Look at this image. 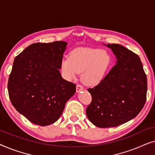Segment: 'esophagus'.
<instances>
[{
	"label": "esophagus",
	"mask_w": 155,
	"mask_h": 155,
	"mask_svg": "<svg viewBox=\"0 0 155 155\" xmlns=\"http://www.w3.org/2000/svg\"><path fill=\"white\" fill-rule=\"evenodd\" d=\"M82 90H84L83 87H82L81 84H77V86H76V92H80Z\"/></svg>",
	"instance_id": "34e87169"
}]
</instances>
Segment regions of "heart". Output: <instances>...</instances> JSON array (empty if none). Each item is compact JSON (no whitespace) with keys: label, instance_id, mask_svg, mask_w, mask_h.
<instances>
[{"label":"heart","instance_id":"1","mask_svg":"<svg viewBox=\"0 0 155 155\" xmlns=\"http://www.w3.org/2000/svg\"><path fill=\"white\" fill-rule=\"evenodd\" d=\"M111 63V56L105 50L78 48L63 58L61 71L67 79L73 80L82 73V80L86 85H98L104 80Z\"/></svg>","mask_w":155,"mask_h":155}]
</instances>
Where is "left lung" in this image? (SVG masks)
I'll use <instances>...</instances> for the list:
<instances>
[{
  "label": "left lung",
  "mask_w": 155,
  "mask_h": 155,
  "mask_svg": "<svg viewBox=\"0 0 155 155\" xmlns=\"http://www.w3.org/2000/svg\"><path fill=\"white\" fill-rule=\"evenodd\" d=\"M105 45V44H104ZM117 59L104 80L89 88L92 102L86 109L87 118L99 128L115 127L137 116L147 97V76L140 58L120 44H108Z\"/></svg>",
  "instance_id": "8db88e82"
}]
</instances>
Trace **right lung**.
I'll list each match as a JSON object with an SVG mask.
<instances>
[{"mask_svg":"<svg viewBox=\"0 0 155 155\" xmlns=\"http://www.w3.org/2000/svg\"><path fill=\"white\" fill-rule=\"evenodd\" d=\"M68 43H35L15 58L8 94L19 113L33 124L46 126L60 118L75 84L63 79L60 71Z\"/></svg>","mask_w":155,"mask_h":155,"instance_id":"1","label":"right lung"}]
</instances>
